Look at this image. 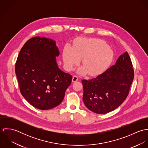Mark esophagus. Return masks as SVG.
<instances>
[{
	"mask_svg": "<svg viewBox=\"0 0 148 148\" xmlns=\"http://www.w3.org/2000/svg\"><path fill=\"white\" fill-rule=\"evenodd\" d=\"M78 80H79V78H78V77L76 76V75H75V76H73V78H72V82H77V81H78Z\"/></svg>",
	"mask_w": 148,
	"mask_h": 148,
	"instance_id": "34e87169",
	"label": "esophagus"
}]
</instances>
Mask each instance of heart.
Instances as JSON below:
<instances>
[{"mask_svg": "<svg viewBox=\"0 0 148 148\" xmlns=\"http://www.w3.org/2000/svg\"><path fill=\"white\" fill-rule=\"evenodd\" d=\"M64 63L65 68L70 71L80 63L84 67L79 72L84 73L87 71L90 75H98L105 71L111 63L113 52L104 41L92 38H82L75 44L74 48L65 45L63 51Z\"/></svg>", "mask_w": 148, "mask_h": 148, "instance_id": "b5f03b06", "label": "heart"}]
</instances>
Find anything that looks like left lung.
<instances>
[{"mask_svg":"<svg viewBox=\"0 0 148 148\" xmlns=\"http://www.w3.org/2000/svg\"><path fill=\"white\" fill-rule=\"evenodd\" d=\"M134 75L131 59L126 52L102 74L82 80L85 106L98 114L116 109L127 99Z\"/></svg>","mask_w":148,"mask_h":148,"instance_id":"8db88e82","label":"left lung"}]
</instances>
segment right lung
Masks as SVG:
<instances>
[{
  "label": "right lung",
  "mask_w": 148,
  "mask_h": 148,
  "mask_svg": "<svg viewBox=\"0 0 148 148\" xmlns=\"http://www.w3.org/2000/svg\"><path fill=\"white\" fill-rule=\"evenodd\" d=\"M59 51L53 40L34 37L21 48L15 63L20 91L34 107L47 110L59 106L72 76L59 69Z\"/></svg>",
  "instance_id": "obj_1"
}]
</instances>
